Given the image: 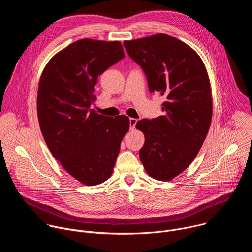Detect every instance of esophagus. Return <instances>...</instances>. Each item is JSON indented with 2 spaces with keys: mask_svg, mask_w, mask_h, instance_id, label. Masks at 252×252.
<instances>
[{
  "mask_svg": "<svg viewBox=\"0 0 252 252\" xmlns=\"http://www.w3.org/2000/svg\"><path fill=\"white\" fill-rule=\"evenodd\" d=\"M136 123H137V120H136V119H133V118H130V119H129V126H130V129H131V130L134 129Z\"/></svg>",
  "mask_w": 252,
  "mask_h": 252,
  "instance_id": "obj_1",
  "label": "esophagus"
}]
</instances>
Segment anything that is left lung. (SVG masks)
Wrapping results in <instances>:
<instances>
[{"label": "left lung", "instance_id": "obj_1", "mask_svg": "<svg viewBox=\"0 0 252 252\" xmlns=\"http://www.w3.org/2000/svg\"><path fill=\"white\" fill-rule=\"evenodd\" d=\"M124 46L145 71L150 92L165 97L163 116L136 123L145 134L140 161L153 178L171 181L193 161L210 126L212 100L205 65L193 49L164 33L125 41Z\"/></svg>", "mask_w": 252, "mask_h": 252}]
</instances>
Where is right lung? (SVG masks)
I'll list each match as a JSON object with an SVG mask.
<instances>
[{
  "label": "right lung",
  "instance_id": "obj_1",
  "mask_svg": "<svg viewBox=\"0 0 252 252\" xmlns=\"http://www.w3.org/2000/svg\"><path fill=\"white\" fill-rule=\"evenodd\" d=\"M124 57L118 41L79 40L56 54L40 79L37 111L45 141L62 166L86 186L112 175L129 129L126 116L91 110L97 78Z\"/></svg>",
  "mask_w": 252,
  "mask_h": 252
}]
</instances>
